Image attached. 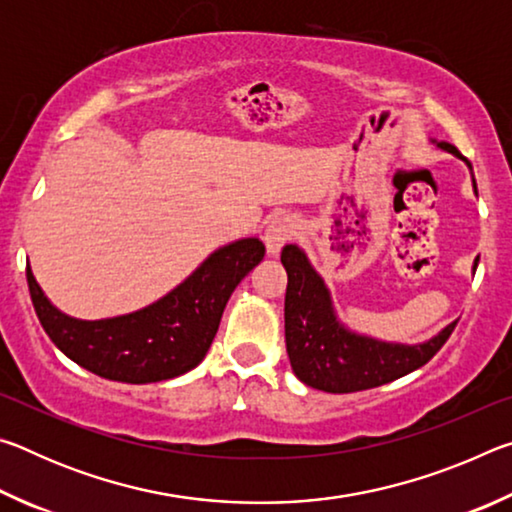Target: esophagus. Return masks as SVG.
<instances>
[{
    "mask_svg": "<svg viewBox=\"0 0 512 512\" xmlns=\"http://www.w3.org/2000/svg\"><path fill=\"white\" fill-rule=\"evenodd\" d=\"M296 232H298V225H296V221H293V216H289V214L273 216L264 230L266 253L275 257L282 250V246L287 244V241L296 237Z\"/></svg>",
    "mask_w": 512,
    "mask_h": 512,
    "instance_id": "obj_1",
    "label": "esophagus"
}]
</instances>
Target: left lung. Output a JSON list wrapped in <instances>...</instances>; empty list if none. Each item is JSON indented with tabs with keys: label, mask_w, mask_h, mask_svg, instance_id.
Wrapping results in <instances>:
<instances>
[{
	"label": "left lung",
	"mask_w": 512,
	"mask_h": 512,
	"mask_svg": "<svg viewBox=\"0 0 512 512\" xmlns=\"http://www.w3.org/2000/svg\"><path fill=\"white\" fill-rule=\"evenodd\" d=\"M438 149L461 158L456 146L431 140ZM472 171V164L465 160ZM476 192V183L472 176ZM479 257L474 259V271ZM282 266L287 268V298H284V336L296 377L325 393H357L400 379L424 366L443 348L456 320L424 343H391L359 334L336 316L332 293L305 250L296 244L282 248Z\"/></svg>",
	"instance_id": "8db88e82"
}]
</instances>
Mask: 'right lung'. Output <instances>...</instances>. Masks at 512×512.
<instances>
[{
	"mask_svg": "<svg viewBox=\"0 0 512 512\" xmlns=\"http://www.w3.org/2000/svg\"><path fill=\"white\" fill-rule=\"evenodd\" d=\"M264 253L257 237L232 241L153 305L101 320L72 318L51 305L31 266L27 282L40 325L65 357L103 379L151 384L185 375L205 359L232 291Z\"/></svg>",
	"mask_w": 512,
	"mask_h": 512,
	"instance_id": "add662e5",
	"label": "right lung"
}]
</instances>
